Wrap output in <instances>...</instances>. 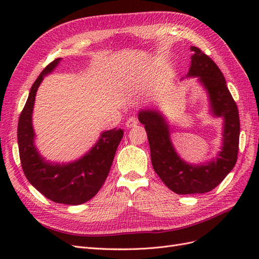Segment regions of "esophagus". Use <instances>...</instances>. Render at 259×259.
I'll return each instance as SVG.
<instances>
[{"label":"esophagus","mask_w":259,"mask_h":259,"mask_svg":"<svg viewBox=\"0 0 259 259\" xmlns=\"http://www.w3.org/2000/svg\"><path fill=\"white\" fill-rule=\"evenodd\" d=\"M138 124V121L137 119H135V117H130V119L126 121V127L127 128H132V127H135L136 125Z\"/></svg>","instance_id":"1"}]
</instances>
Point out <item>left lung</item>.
Instances as JSON below:
<instances>
[{"label":"left lung","mask_w":259,"mask_h":259,"mask_svg":"<svg viewBox=\"0 0 259 259\" xmlns=\"http://www.w3.org/2000/svg\"><path fill=\"white\" fill-rule=\"evenodd\" d=\"M191 64L186 77H197L206 91L209 112L223 117V144L217 156L200 164L180 158L171 143L170 125L156 109L145 108L138 112L145 125L153 169L165 186L177 194L205 193L221 184L236 165L239 151L240 119L238 107L227 88L221 69L200 49L191 46Z\"/></svg>","instance_id":"8db88e82"}]
</instances>
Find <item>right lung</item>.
I'll return each mask as SVG.
<instances>
[{"instance_id": "obj_1", "label": "right lung", "mask_w": 259, "mask_h": 259, "mask_svg": "<svg viewBox=\"0 0 259 259\" xmlns=\"http://www.w3.org/2000/svg\"><path fill=\"white\" fill-rule=\"evenodd\" d=\"M60 60L57 58L51 62L30 90L18 122L19 156L29 183L44 197L61 204L79 205L95 197L104 185L124 132L121 128L103 132L91 150L72 162L55 163L43 158L34 144L32 113L35 95L44 76L52 73Z\"/></svg>"}]
</instances>
